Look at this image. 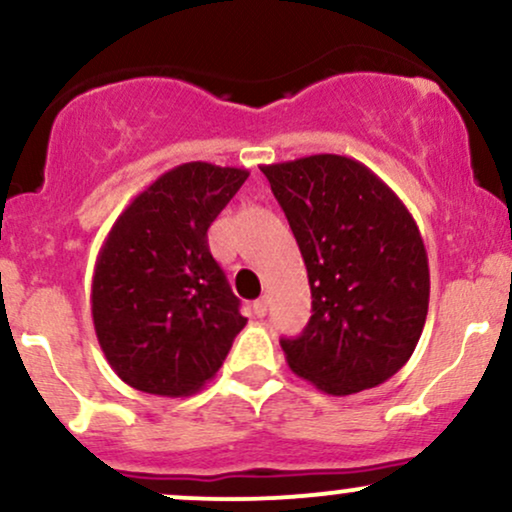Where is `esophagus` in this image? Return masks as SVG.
<instances>
[{
  "mask_svg": "<svg viewBox=\"0 0 512 512\" xmlns=\"http://www.w3.org/2000/svg\"><path fill=\"white\" fill-rule=\"evenodd\" d=\"M252 313H255L257 317L267 315V301H264V298H257V301L252 303Z\"/></svg>",
  "mask_w": 512,
  "mask_h": 512,
  "instance_id": "1",
  "label": "esophagus"
}]
</instances>
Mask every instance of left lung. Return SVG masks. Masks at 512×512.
Here are the masks:
<instances>
[{
  "label": "left lung",
  "instance_id": "1",
  "mask_svg": "<svg viewBox=\"0 0 512 512\" xmlns=\"http://www.w3.org/2000/svg\"><path fill=\"white\" fill-rule=\"evenodd\" d=\"M301 248L313 315L281 339L286 363L327 395L385 383L428 315V257L414 216L373 170L337 154L262 166Z\"/></svg>",
  "mask_w": 512,
  "mask_h": 512
}]
</instances>
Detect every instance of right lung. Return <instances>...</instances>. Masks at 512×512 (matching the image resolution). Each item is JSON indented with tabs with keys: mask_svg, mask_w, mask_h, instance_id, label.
<instances>
[{
	"mask_svg": "<svg viewBox=\"0 0 512 512\" xmlns=\"http://www.w3.org/2000/svg\"><path fill=\"white\" fill-rule=\"evenodd\" d=\"M248 175L182 163L139 192L110 228L93 269L91 315L105 358L134 390L192 395L248 322L207 240Z\"/></svg>",
	"mask_w": 512,
	"mask_h": 512,
	"instance_id": "add662e5",
	"label": "right lung"
}]
</instances>
